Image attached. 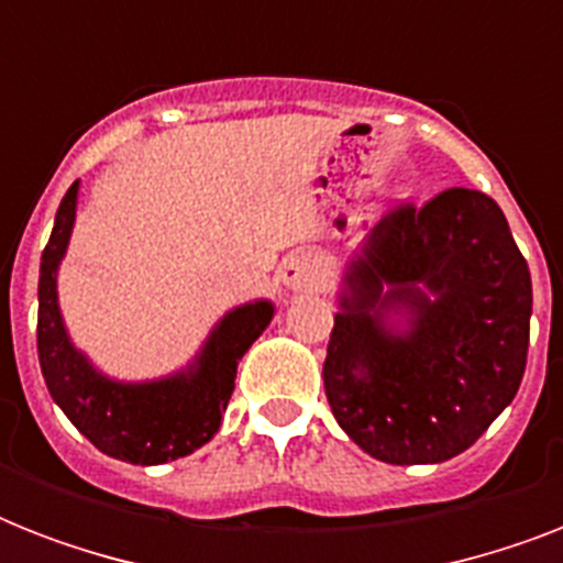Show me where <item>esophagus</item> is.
Returning <instances> with one entry per match:
<instances>
[{"label":"esophagus","mask_w":563,"mask_h":563,"mask_svg":"<svg viewBox=\"0 0 563 563\" xmlns=\"http://www.w3.org/2000/svg\"><path fill=\"white\" fill-rule=\"evenodd\" d=\"M277 280L286 286L289 291H321L327 280V260L316 251H298V254H289L280 263V272H277Z\"/></svg>","instance_id":"34e87169"}]
</instances>
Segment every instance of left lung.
I'll use <instances>...</instances> for the list:
<instances>
[{
  "label": "left lung",
  "instance_id": "1",
  "mask_svg": "<svg viewBox=\"0 0 563 563\" xmlns=\"http://www.w3.org/2000/svg\"><path fill=\"white\" fill-rule=\"evenodd\" d=\"M335 307L327 400L379 462H446L515 400L532 277L485 192L453 187L388 212L344 263Z\"/></svg>",
  "mask_w": 563,
  "mask_h": 563
}]
</instances>
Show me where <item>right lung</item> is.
I'll list each match as a JSON object with an SVG mask.
<instances>
[{"label":"right lung","mask_w":563,"mask_h":563,"mask_svg":"<svg viewBox=\"0 0 563 563\" xmlns=\"http://www.w3.org/2000/svg\"><path fill=\"white\" fill-rule=\"evenodd\" d=\"M78 198L81 180L66 189L40 256L37 356L48 394L73 427L110 459L143 467L184 459L219 432L239 362L272 324L274 303L256 298L228 309L192 360L172 374L154 379L104 374L75 347L57 300V272L69 251Z\"/></svg>","instance_id":"add662e5"}]
</instances>
